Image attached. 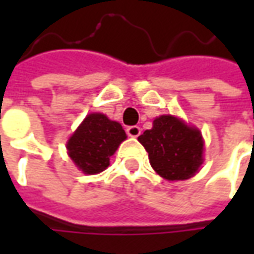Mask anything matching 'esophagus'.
Instances as JSON below:
<instances>
[{
  "label": "esophagus",
  "mask_w": 254,
  "mask_h": 254,
  "mask_svg": "<svg viewBox=\"0 0 254 254\" xmlns=\"http://www.w3.org/2000/svg\"><path fill=\"white\" fill-rule=\"evenodd\" d=\"M127 134H128L130 137H138V135L141 134V128H140L138 126H130V127L127 128Z\"/></svg>",
  "instance_id": "1"
}]
</instances>
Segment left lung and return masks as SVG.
Wrapping results in <instances>:
<instances>
[{"label": "left lung", "mask_w": 254, "mask_h": 254, "mask_svg": "<svg viewBox=\"0 0 254 254\" xmlns=\"http://www.w3.org/2000/svg\"><path fill=\"white\" fill-rule=\"evenodd\" d=\"M138 141L148 152L154 171L168 181L193 177L203 162V140L198 128L171 114L160 116Z\"/></svg>", "instance_id": "obj_1"}]
</instances>
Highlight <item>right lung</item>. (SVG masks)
<instances>
[{"instance_id": "right-lung-1", "label": "right lung", "mask_w": 254, "mask_h": 254, "mask_svg": "<svg viewBox=\"0 0 254 254\" xmlns=\"http://www.w3.org/2000/svg\"><path fill=\"white\" fill-rule=\"evenodd\" d=\"M127 138L122 124L102 113L87 114L66 144L74 165L84 174H99L110 165V157Z\"/></svg>"}]
</instances>
